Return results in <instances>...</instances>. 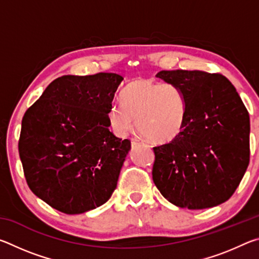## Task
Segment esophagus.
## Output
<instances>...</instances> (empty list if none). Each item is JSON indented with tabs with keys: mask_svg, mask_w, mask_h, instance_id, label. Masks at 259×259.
Wrapping results in <instances>:
<instances>
[{
	"mask_svg": "<svg viewBox=\"0 0 259 259\" xmlns=\"http://www.w3.org/2000/svg\"><path fill=\"white\" fill-rule=\"evenodd\" d=\"M138 144H139V140L135 139V138L131 139V145H133V147H134V146H136V145H138Z\"/></svg>",
	"mask_w": 259,
	"mask_h": 259,
	"instance_id": "obj_1",
	"label": "esophagus"
}]
</instances>
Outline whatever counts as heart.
<instances>
[{
    "label": "heart",
    "instance_id": "heart-1",
    "mask_svg": "<svg viewBox=\"0 0 259 259\" xmlns=\"http://www.w3.org/2000/svg\"><path fill=\"white\" fill-rule=\"evenodd\" d=\"M114 104L108 119L117 136L124 137L137 120L140 133L155 144H168L181 136L185 125V100L178 88L147 78L130 82Z\"/></svg>",
    "mask_w": 259,
    "mask_h": 259
}]
</instances>
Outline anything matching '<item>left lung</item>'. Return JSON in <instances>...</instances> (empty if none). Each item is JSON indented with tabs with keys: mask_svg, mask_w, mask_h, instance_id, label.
Listing matches in <instances>:
<instances>
[{
	"mask_svg": "<svg viewBox=\"0 0 259 259\" xmlns=\"http://www.w3.org/2000/svg\"><path fill=\"white\" fill-rule=\"evenodd\" d=\"M186 105L179 137L154 147L153 182L179 208L219 205L235 192L249 164L250 121L234 85L222 74L161 71Z\"/></svg>",
	"mask_w": 259,
	"mask_h": 259,
	"instance_id": "8db88e82",
	"label": "left lung"
}]
</instances>
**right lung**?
I'll return each mask as SVG.
<instances>
[{
  "label": "right lung",
  "instance_id": "add662e5",
  "mask_svg": "<svg viewBox=\"0 0 259 259\" xmlns=\"http://www.w3.org/2000/svg\"><path fill=\"white\" fill-rule=\"evenodd\" d=\"M123 77L64 75L52 81L21 121L19 156L37 198L68 214L103 205L116 188L130 140L109 131V109Z\"/></svg>",
  "mask_w": 259,
  "mask_h": 259
}]
</instances>
